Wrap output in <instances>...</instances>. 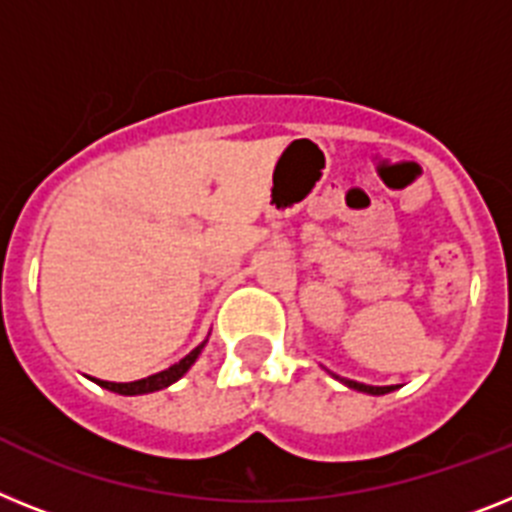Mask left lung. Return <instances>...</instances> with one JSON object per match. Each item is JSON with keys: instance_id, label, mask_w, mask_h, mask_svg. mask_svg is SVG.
<instances>
[{"instance_id": "left-lung-1", "label": "left lung", "mask_w": 512, "mask_h": 512, "mask_svg": "<svg viewBox=\"0 0 512 512\" xmlns=\"http://www.w3.org/2000/svg\"><path fill=\"white\" fill-rule=\"evenodd\" d=\"M330 375H333V372H330ZM333 377H336V380H341L346 388L359 390V393H367V395H385V393H390V390H395L393 385H380V388H377V385H364V382L346 380V377H338V375H333Z\"/></svg>"}]
</instances>
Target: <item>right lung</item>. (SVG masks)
Returning <instances> with one entry per match:
<instances>
[{"label": "right lung", "instance_id": "1", "mask_svg": "<svg viewBox=\"0 0 512 512\" xmlns=\"http://www.w3.org/2000/svg\"><path fill=\"white\" fill-rule=\"evenodd\" d=\"M205 343H208V338H205L197 349H192L190 354L184 356V359H179L176 364H171L169 369H163V372H156V375L150 377H143V380H135V382H109V380H96V377H90V380H96V385H101V388L111 390V393H119V395H145V393H156V390H163L169 388V385H174L179 377H184L187 372H190L192 364L197 362V356L203 354Z\"/></svg>", "mask_w": 512, "mask_h": 512}]
</instances>
